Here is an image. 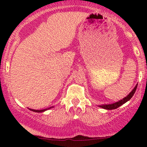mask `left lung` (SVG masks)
I'll return each mask as SVG.
<instances>
[{"label":"left lung","instance_id":"1","mask_svg":"<svg viewBox=\"0 0 147 147\" xmlns=\"http://www.w3.org/2000/svg\"><path fill=\"white\" fill-rule=\"evenodd\" d=\"M137 85L135 86V87H134V89H133L132 91L131 92L129 93V94H128V95L126 97H124V99H122V100H119V102H115V103H113V104H111V105H102V106H100V107L102 108H104V109H109V110H111V109H117V108H118L119 107L121 106V105H123V104L126 103L127 101H129V100H130V99L131 98V97H133V95L134 94V93H135L136 90H137Z\"/></svg>","mask_w":147,"mask_h":147}]
</instances>
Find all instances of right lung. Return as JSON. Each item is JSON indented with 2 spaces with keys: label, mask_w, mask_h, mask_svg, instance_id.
I'll use <instances>...</instances> for the list:
<instances>
[{
  "label": "right lung",
  "mask_w": 147,
  "mask_h": 147,
  "mask_svg": "<svg viewBox=\"0 0 147 147\" xmlns=\"http://www.w3.org/2000/svg\"><path fill=\"white\" fill-rule=\"evenodd\" d=\"M50 108H51V107H50ZM50 108H48V109H50ZM30 110L33 111V112H44V111L47 110V109H41V110H35V109H30Z\"/></svg>",
  "instance_id": "obj_1"
}]
</instances>
